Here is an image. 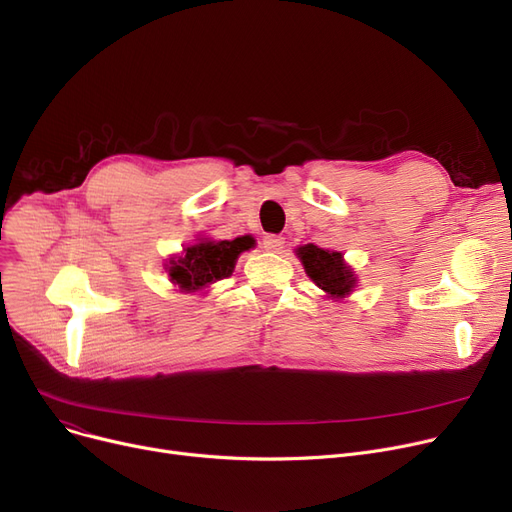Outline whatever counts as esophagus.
Returning <instances> with one entry per match:
<instances>
[{"instance_id": "obj_1", "label": "esophagus", "mask_w": 512, "mask_h": 512, "mask_svg": "<svg viewBox=\"0 0 512 512\" xmlns=\"http://www.w3.org/2000/svg\"><path fill=\"white\" fill-rule=\"evenodd\" d=\"M263 249L265 251H274V253L282 251L284 249V238L278 236V234H267L263 238Z\"/></svg>"}]
</instances>
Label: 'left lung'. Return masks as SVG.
<instances>
[{"mask_svg": "<svg viewBox=\"0 0 512 512\" xmlns=\"http://www.w3.org/2000/svg\"><path fill=\"white\" fill-rule=\"evenodd\" d=\"M299 259L303 261V267L307 276L324 290L332 299H344L346 294H351L357 276L351 270V265H346L340 251L319 249L315 245H305L297 249Z\"/></svg>", "mask_w": 512, "mask_h": 512, "instance_id": "8db88e82", "label": "left lung"}]
</instances>
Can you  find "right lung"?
Returning a JSON list of instances; mask_svg holds the SVG:
<instances>
[{"label": "right lung", "mask_w": 512, "mask_h": 512, "mask_svg": "<svg viewBox=\"0 0 512 512\" xmlns=\"http://www.w3.org/2000/svg\"><path fill=\"white\" fill-rule=\"evenodd\" d=\"M255 247L253 236H238L234 240H199L184 249V255L172 257L168 276L182 292H197L209 284L228 278L234 272L236 259L242 251Z\"/></svg>", "instance_id": "1"}]
</instances>
